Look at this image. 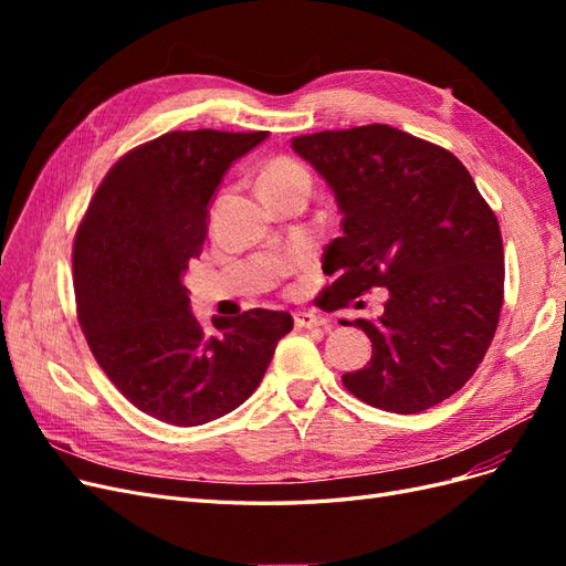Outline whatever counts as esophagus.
I'll return each instance as SVG.
<instances>
[{
    "instance_id": "obj_1",
    "label": "esophagus",
    "mask_w": 566,
    "mask_h": 566,
    "mask_svg": "<svg viewBox=\"0 0 566 566\" xmlns=\"http://www.w3.org/2000/svg\"><path fill=\"white\" fill-rule=\"evenodd\" d=\"M295 325L297 328H323L328 325V318L316 314V312H295Z\"/></svg>"
}]
</instances>
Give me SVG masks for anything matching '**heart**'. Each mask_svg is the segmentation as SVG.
Returning a JSON list of instances; mask_svg holds the SVG:
<instances>
[{
    "label": "heart",
    "instance_id": "obj_1",
    "mask_svg": "<svg viewBox=\"0 0 566 566\" xmlns=\"http://www.w3.org/2000/svg\"><path fill=\"white\" fill-rule=\"evenodd\" d=\"M310 169L293 158H273L262 167L260 193L276 191V188H306L310 191Z\"/></svg>",
    "mask_w": 566,
    "mask_h": 566
}]
</instances>
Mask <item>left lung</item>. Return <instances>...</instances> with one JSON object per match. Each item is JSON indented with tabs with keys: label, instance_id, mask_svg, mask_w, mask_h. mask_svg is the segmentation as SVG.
<instances>
[{
	"label": "left lung",
	"instance_id": "left-lung-1",
	"mask_svg": "<svg viewBox=\"0 0 566 566\" xmlns=\"http://www.w3.org/2000/svg\"><path fill=\"white\" fill-rule=\"evenodd\" d=\"M293 150L333 188L342 235L325 245L323 310L385 287L378 318H356L368 366L342 375L356 399L420 413L465 385L503 306L499 219L453 153L389 125L295 136ZM364 306V302H356Z\"/></svg>",
	"mask_w": 566,
	"mask_h": 566
}]
</instances>
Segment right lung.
<instances>
[{"mask_svg": "<svg viewBox=\"0 0 566 566\" xmlns=\"http://www.w3.org/2000/svg\"><path fill=\"white\" fill-rule=\"evenodd\" d=\"M269 132H167L119 158L73 245L77 318L108 380L146 416L196 427L260 387L287 312L214 318L205 333L184 276L202 252L217 186Z\"/></svg>", "mask_w": 566, "mask_h": 566, "instance_id": "1", "label": "right lung"}]
</instances>
